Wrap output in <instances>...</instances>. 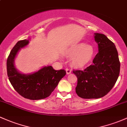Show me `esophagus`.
<instances>
[{"label": "esophagus", "mask_w": 127, "mask_h": 127, "mask_svg": "<svg viewBox=\"0 0 127 127\" xmlns=\"http://www.w3.org/2000/svg\"><path fill=\"white\" fill-rule=\"evenodd\" d=\"M65 70H66V74H71V69H69L68 68H66V69H65Z\"/></svg>", "instance_id": "34e87169"}]
</instances>
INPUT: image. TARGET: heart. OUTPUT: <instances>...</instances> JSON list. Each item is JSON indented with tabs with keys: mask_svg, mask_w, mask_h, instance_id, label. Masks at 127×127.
<instances>
[{
	"mask_svg": "<svg viewBox=\"0 0 127 127\" xmlns=\"http://www.w3.org/2000/svg\"><path fill=\"white\" fill-rule=\"evenodd\" d=\"M94 48L90 45L78 43L72 45L66 50V54L71 58V65L77 69L84 68L88 65L94 55Z\"/></svg>",
	"mask_w": 127,
	"mask_h": 127,
	"instance_id": "obj_1",
	"label": "heart"
}]
</instances>
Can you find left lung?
<instances>
[{"label":"left lung","mask_w":127,"mask_h":127,"mask_svg":"<svg viewBox=\"0 0 127 127\" xmlns=\"http://www.w3.org/2000/svg\"><path fill=\"white\" fill-rule=\"evenodd\" d=\"M99 52L93 64L84 70L73 71L77 77L76 92L83 99H98L112 89L120 73L118 53L114 43L105 35L95 33Z\"/></svg>","instance_id":"1"}]
</instances>
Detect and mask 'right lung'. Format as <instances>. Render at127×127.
Listing matches in <instances>:
<instances>
[{
	"label": "right lung",
	"instance_id": "1",
	"mask_svg": "<svg viewBox=\"0 0 127 127\" xmlns=\"http://www.w3.org/2000/svg\"><path fill=\"white\" fill-rule=\"evenodd\" d=\"M29 40H20L13 48L6 62L7 74L13 88L20 95L30 100H40L51 95L66 71L55 70L51 66H45L30 74L19 71L14 65L15 58L21 48L28 45Z\"/></svg>",
	"mask_w": 127,
	"mask_h": 127
}]
</instances>
